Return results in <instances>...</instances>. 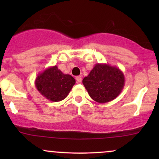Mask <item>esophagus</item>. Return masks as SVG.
I'll return each mask as SVG.
<instances>
[{
	"label": "esophagus",
	"instance_id": "esophagus-1",
	"mask_svg": "<svg viewBox=\"0 0 159 159\" xmlns=\"http://www.w3.org/2000/svg\"><path fill=\"white\" fill-rule=\"evenodd\" d=\"M76 81H77L78 83H81L82 81L81 76H77V77H76Z\"/></svg>",
	"mask_w": 159,
	"mask_h": 159
}]
</instances>
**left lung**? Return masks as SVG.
Returning a JSON list of instances; mask_svg holds the SVG:
<instances>
[{
	"label": "left lung",
	"instance_id": "obj_1",
	"mask_svg": "<svg viewBox=\"0 0 159 159\" xmlns=\"http://www.w3.org/2000/svg\"><path fill=\"white\" fill-rule=\"evenodd\" d=\"M82 82L91 98L103 104L112 101L121 93L125 76L117 67L97 63Z\"/></svg>",
	"mask_w": 159,
	"mask_h": 159
}]
</instances>
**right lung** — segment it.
I'll list each match as a JSON object with an SVG mask.
<instances>
[{"label": "right lung", "mask_w": 159, "mask_h": 159, "mask_svg": "<svg viewBox=\"0 0 159 159\" xmlns=\"http://www.w3.org/2000/svg\"><path fill=\"white\" fill-rule=\"evenodd\" d=\"M75 84V78L62 72L57 66L45 69L38 74L35 80V86L39 93L54 102L66 98Z\"/></svg>", "instance_id": "right-lung-1"}]
</instances>
